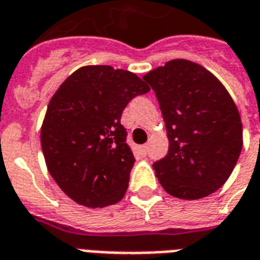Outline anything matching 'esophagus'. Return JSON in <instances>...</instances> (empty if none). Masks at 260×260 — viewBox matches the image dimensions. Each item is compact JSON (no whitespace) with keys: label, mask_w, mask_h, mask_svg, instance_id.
<instances>
[{"label":"esophagus","mask_w":260,"mask_h":260,"mask_svg":"<svg viewBox=\"0 0 260 260\" xmlns=\"http://www.w3.org/2000/svg\"><path fill=\"white\" fill-rule=\"evenodd\" d=\"M140 153H142L143 155L147 154V146H146V145L140 146Z\"/></svg>","instance_id":"obj_1"}]
</instances>
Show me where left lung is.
<instances>
[{
  "label": "left lung",
  "instance_id": "8db88e82",
  "mask_svg": "<svg viewBox=\"0 0 260 260\" xmlns=\"http://www.w3.org/2000/svg\"><path fill=\"white\" fill-rule=\"evenodd\" d=\"M158 101L168 154L153 168L176 199L199 200L222 187L243 149V124L232 96L212 73L184 59L143 77Z\"/></svg>",
  "mask_w": 260,
  "mask_h": 260
}]
</instances>
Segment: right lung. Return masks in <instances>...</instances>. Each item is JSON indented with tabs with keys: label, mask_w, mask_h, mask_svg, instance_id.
I'll list each match as a JSON object with an SVG mask.
<instances>
[{
	"label": "right lung",
	"mask_w": 260,
	"mask_h": 260,
	"mask_svg": "<svg viewBox=\"0 0 260 260\" xmlns=\"http://www.w3.org/2000/svg\"><path fill=\"white\" fill-rule=\"evenodd\" d=\"M150 91L131 71L84 66L52 96L41 128L48 171L77 204L103 208L128 189L135 162L121 115L135 96Z\"/></svg>",
	"instance_id": "right-lung-1"
}]
</instances>
